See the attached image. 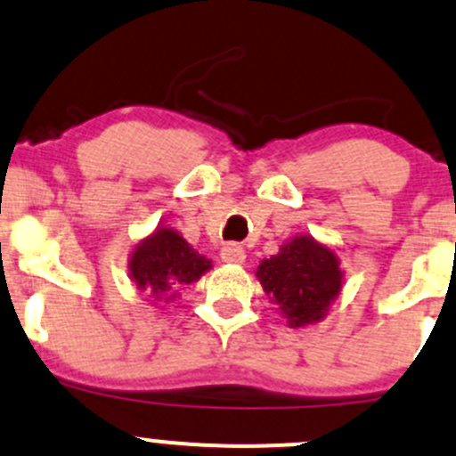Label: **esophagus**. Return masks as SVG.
I'll return each instance as SVG.
<instances>
[{"instance_id":"34e87169","label":"esophagus","mask_w":456,"mask_h":456,"mask_svg":"<svg viewBox=\"0 0 456 456\" xmlns=\"http://www.w3.org/2000/svg\"><path fill=\"white\" fill-rule=\"evenodd\" d=\"M222 261L226 263H243L246 261V250L239 243H226L222 248Z\"/></svg>"}]
</instances>
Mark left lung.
I'll return each instance as SVG.
<instances>
[{
	"label": "left lung",
	"instance_id": "8db88e82",
	"mask_svg": "<svg viewBox=\"0 0 456 456\" xmlns=\"http://www.w3.org/2000/svg\"><path fill=\"white\" fill-rule=\"evenodd\" d=\"M338 256L316 239L300 234L281 246L279 255L263 259L256 279L270 300L279 305L292 327L325 318L342 289Z\"/></svg>",
	"mask_w": 456,
	"mask_h": 456
}]
</instances>
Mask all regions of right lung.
Segmentation results:
<instances>
[{"instance_id":"right-lung-1","label":"right lung","mask_w":456,"mask_h":456,"mask_svg":"<svg viewBox=\"0 0 456 456\" xmlns=\"http://www.w3.org/2000/svg\"><path fill=\"white\" fill-rule=\"evenodd\" d=\"M129 270L140 289H147L156 298H173L177 289L210 270V261L193 250L175 230L158 228L151 237L135 246Z\"/></svg>"}]
</instances>
